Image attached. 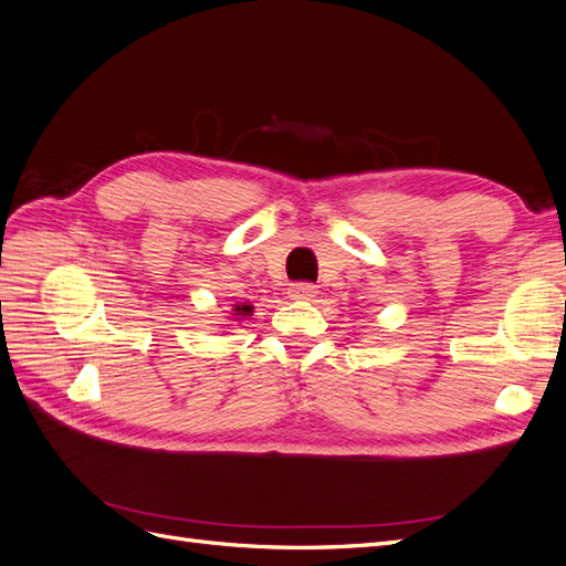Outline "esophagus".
<instances>
[{
	"label": "esophagus",
	"instance_id": "esophagus-1",
	"mask_svg": "<svg viewBox=\"0 0 566 566\" xmlns=\"http://www.w3.org/2000/svg\"><path fill=\"white\" fill-rule=\"evenodd\" d=\"M287 295L293 300H312L316 297V285L312 283H293L287 287Z\"/></svg>",
	"mask_w": 566,
	"mask_h": 566
}]
</instances>
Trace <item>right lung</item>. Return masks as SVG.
Wrapping results in <instances>:
<instances>
[{
  "label": "right lung",
  "mask_w": 566,
  "mask_h": 566,
  "mask_svg": "<svg viewBox=\"0 0 566 566\" xmlns=\"http://www.w3.org/2000/svg\"><path fill=\"white\" fill-rule=\"evenodd\" d=\"M245 316H252V304H235L233 306V321H243Z\"/></svg>",
  "instance_id": "1"
}]
</instances>
